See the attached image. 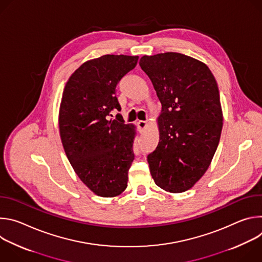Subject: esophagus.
Listing matches in <instances>:
<instances>
[{"mask_svg":"<svg viewBox=\"0 0 262 262\" xmlns=\"http://www.w3.org/2000/svg\"><path fill=\"white\" fill-rule=\"evenodd\" d=\"M137 125H138V127H139V130H140V132H143L144 128L147 126V122L144 121V120H139V121L137 122Z\"/></svg>","mask_w":262,"mask_h":262,"instance_id":"34e87169","label":"esophagus"}]
</instances>
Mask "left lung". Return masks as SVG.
I'll use <instances>...</instances> for the list:
<instances>
[{"instance_id": "left-lung-1", "label": "left lung", "mask_w": 262, "mask_h": 262, "mask_svg": "<svg viewBox=\"0 0 262 262\" xmlns=\"http://www.w3.org/2000/svg\"><path fill=\"white\" fill-rule=\"evenodd\" d=\"M139 64L162 103L160 142L147 157L151 176L167 192H185L204 175L220 142L217 84L206 64L183 54L143 56Z\"/></svg>"}]
</instances>
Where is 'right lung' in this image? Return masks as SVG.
Wrapping results in <instances>:
<instances>
[{
	"label": "right lung",
	"mask_w": 262,
	"mask_h": 262,
	"mask_svg": "<svg viewBox=\"0 0 262 262\" xmlns=\"http://www.w3.org/2000/svg\"><path fill=\"white\" fill-rule=\"evenodd\" d=\"M138 56L104 55L82 64L68 79L59 111L60 137L74 172L100 197H115L127 186L135 159V126L120 114L116 87Z\"/></svg>",
	"instance_id": "obj_1"
}]
</instances>
